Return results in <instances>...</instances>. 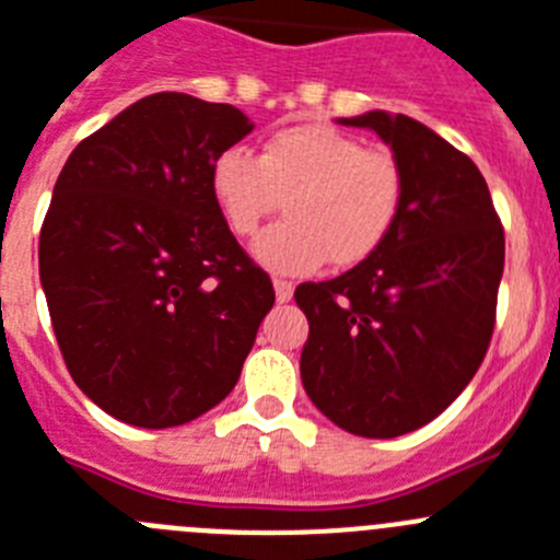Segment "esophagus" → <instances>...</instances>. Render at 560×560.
I'll use <instances>...</instances> for the list:
<instances>
[{
  "label": "esophagus",
  "mask_w": 560,
  "mask_h": 560,
  "mask_svg": "<svg viewBox=\"0 0 560 560\" xmlns=\"http://www.w3.org/2000/svg\"><path fill=\"white\" fill-rule=\"evenodd\" d=\"M273 290H276V301L279 304H287L292 299V292H295V284L287 279H273Z\"/></svg>",
  "instance_id": "34e87169"
}]
</instances>
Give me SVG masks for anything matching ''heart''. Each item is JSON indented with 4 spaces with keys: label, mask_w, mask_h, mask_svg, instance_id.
<instances>
[{
    "label": "heart",
    "mask_w": 560,
    "mask_h": 560,
    "mask_svg": "<svg viewBox=\"0 0 560 560\" xmlns=\"http://www.w3.org/2000/svg\"><path fill=\"white\" fill-rule=\"evenodd\" d=\"M211 198L236 236H254L284 200L290 218L256 240L254 256L273 273H312L331 259L354 268L374 256L405 209V170L385 150L329 125H292L265 142L218 153Z\"/></svg>",
    "instance_id": "heart-1"
}]
</instances>
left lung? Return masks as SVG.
I'll list each match as a JSON object with an SVG mask.
<instances>
[{"label":"left lung","instance_id":"obj_1","mask_svg":"<svg viewBox=\"0 0 560 560\" xmlns=\"http://www.w3.org/2000/svg\"><path fill=\"white\" fill-rule=\"evenodd\" d=\"M390 144L405 209L387 243L331 281H306L301 382L340 430L396 438L430 424L488 351L505 231L486 178L427 125L387 110L337 119Z\"/></svg>","mask_w":560,"mask_h":560}]
</instances>
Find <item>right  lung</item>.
I'll return each mask as SVG.
<instances>
[{
  "label": "right lung",
  "instance_id": "obj_1",
  "mask_svg": "<svg viewBox=\"0 0 560 560\" xmlns=\"http://www.w3.org/2000/svg\"><path fill=\"white\" fill-rule=\"evenodd\" d=\"M243 110L178 92L139 100L72 150L38 240L60 354L80 390L144 430L203 416L234 390L276 301L211 198Z\"/></svg>",
  "mask_w": 560,
  "mask_h": 560
}]
</instances>
